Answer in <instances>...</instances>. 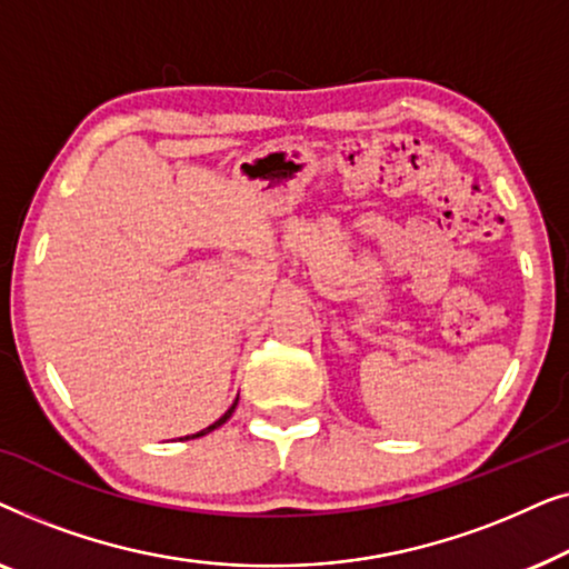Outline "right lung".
Segmentation results:
<instances>
[{"mask_svg":"<svg viewBox=\"0 0 569 569\" xmlns=\"http://www.w3.org/2000/svg\"><path fill=\"white\" fill-rule=\"evenodd\" d=\"M236 407H238V399H236V403H232V407L228 409V411H224V415L220 417V419H217V422L214 425H209L207 427V430H201V432H197V435H186V438H181V440H193V438H201V435H207V432H212V430H217V427H222L224 422H228V419L232 417V411H236Z\"/></svg>","mask_w":569,"mask_h":569,"instance_id":"right-lung-1","label":"right lung"}]
</instances>
